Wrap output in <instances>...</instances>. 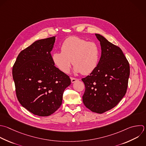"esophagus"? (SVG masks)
I'll return each instance as SVG.
<instances>
[{
    "instance_id": "1",
    "label": "esophagus",
    "mask_w": 146,
    "mask_h": 146,
    "mask_svg": "<svg viewBox=\"0 0 146 146\" xmlns=\"http://www.w3.org/2000/svg\"><path fill=\"white\" fill-rule=\"evenodd\" d=\"M71 82H72V83H74V82H75L76 81L78 80V79H76V78H71Z\"/></svg>"
}]
</instances>
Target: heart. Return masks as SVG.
<instances>
[{
	"mask_svg": "<svg viewBox=\"0 0 146 146\" xmlns=\"http://www.w3.org/2000/svg\"><path fill=\"white\" fill-rule=\"evenodd\" d=\"M61 52H54L52 60L58 68L64 73L70 71L71 63L74 71L88 75L97 67L100 56L98 45L77 36L67 38L61 45Z\"/></svg>",
	"mask_w": 146,
	"mask_h": 146,
	"instance_id": "obj_1",
	"label": "heart"
}]
</instances>
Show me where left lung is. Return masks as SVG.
I'll return each instance as SVG.
<instances>
[{"label":"left lung","mask_w":146,"mask_h":146,"mask_svg":"<svg viewBox=\"0 0 146 146\" xmlns=\"http://www.w3.org/2000/svg\"><path fill=\"white\" fill-rule=\"evenodd\" d=\"M102 54L96 69L82 78L84 106L94 112L103 113L114 107L125 95L129 76V63L121 50L103 36L95 34Z\"/></svg>","instance_id":"left-lung-1"}]
</instances>
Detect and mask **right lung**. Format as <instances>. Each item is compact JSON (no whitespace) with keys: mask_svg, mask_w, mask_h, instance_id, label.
Masks as SVG:
<instances>
[{"mask_svg":"<svg viewBox=\"0 0 146 146\" xmlns=\"http://www.w3.org/2000/svg\"><path fill=\"white\" fill-rule=\"evenodd\" d=\"M55 36L38 40L22 50L13 67L16 94L21 105L34 115L47 116L61 106L67 75L55 66L51 51Z\"/></svg>","mask_w":146,"mask_h":146,"instance_id":"obj_1","label":"right lung"}]
</instances>
